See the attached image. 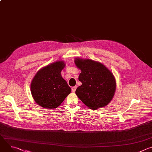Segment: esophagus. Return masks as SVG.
<instances>
[{"instance_id":"1","label":"esophagus","mask_w":152,"mask_h":152,"mask_svg":"<svg viewBox=\"0 0 152 152\" xmlns=\"http://www.w3.org/2000/svg\"><path fill=\"white\" fill-rule=\"evenodd\" d=\"M76 86H73V87H72V88L73 93H75L76 91Z\"/></svg>"}]
</instances>
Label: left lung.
Wrapping results in <instances>:
<instances>
[{
	"mask_svg": "<svg viewBox=\"0 0 152 152\" xmlns=\"http://www.w3.org/2000/svg\"><path fill=\"white\" fill-rule=\"evenodd\" d=\"M76 66L81 70L79 80L82 85L76 94L91 110H97L109 103L115 91L114 75L102 64L91 59L76 58Z\"/></svg>",
	"mask_w": 152,
	"mask_h": 152,
	"instance_id": "obj_1",
	"label": "left lung"
}]
</instances>
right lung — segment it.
Segmentation results:
<instances>
[{
	"label": "right lung",
	"mask_w": 152,
	"mask_h": 152,
	"mask_svg": "<svg viewBox=\"0 0 152 152\" xmlns=\"http://www.w3.org/2000/svg\"><path fill=\"white\" fill-rule=\"evenodd\" d=\"M64 66L63 61H57L41 69L35 75L31 90L34 100L39 106L49 109L56 108L70 93V87L61 75Z\"/></svg>",
	"instance_id": "1"
}]
</instances>
